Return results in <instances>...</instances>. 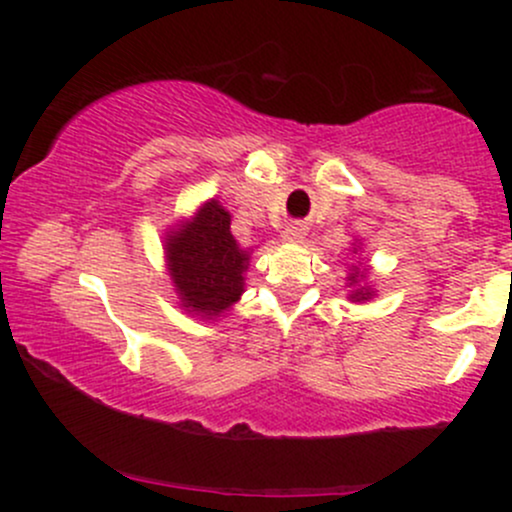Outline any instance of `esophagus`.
Returning a JSON list of instances; mask_svg holds the SVG:
<instances>
[{"label":"esophagus","mask_w":512,"mask_h":512,"mask_svg":"<svg viewBox=\"0 0 512 512\" xmlns=\"http://www.w3.org/2000/svg\"><path fill=\"white\" fill-rule=\"evenodd\" d=\"M303 236H305L303 223H289V226H286V231L281 233L284 243H301Z\"/></svg>","instance_id":"34e87169"}]
</instances>
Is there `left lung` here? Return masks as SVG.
Masks as SVG:
<instances>
[{
  "label": "left lung",
  "instance_id": "1",
  "mask_svg": "<svg viewBox=\"0 0 512 512\" xmlns=\"http://www.w3.org/2000/svg\"><path fill=\"white\" fill-rule=\"evenodd\" d=\"M361 252V243H351V255L358 257ZM370 269L368 264L354 262L349 267V274H346V286H349V301L351 303H368L370 298H375V289L370 284Z\"/></svg>",
  "mask_w": 512,
  "mask_h": 512
}]
</instances>
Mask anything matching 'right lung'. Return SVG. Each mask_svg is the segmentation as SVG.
I'll return each mask as SVG.
<instances>
[{
    "instance_id": "obj_1",
    "label": "right lung",
    "mask_w": 512,
    "mask_h": 512,
    "mask_svg": "<svg viewBox=\"0 0 512 512\" xmlns=\"http://www.w3.org/2000/svg\"><path fill=\"white\" fill-rule=\"evenodd\" d=\"M250 252L231 233V211L219 199L170 226L163 255L180 308L202 320L226 315L245 291Z\"/></svg>"
}]
</instances>
